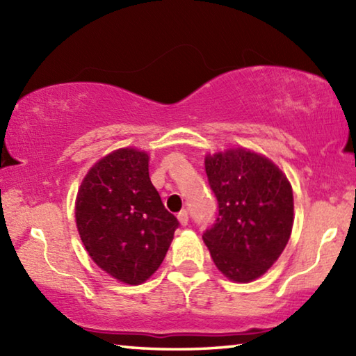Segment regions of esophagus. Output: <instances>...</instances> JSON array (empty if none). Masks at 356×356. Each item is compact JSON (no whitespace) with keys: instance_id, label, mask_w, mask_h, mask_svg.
<instances>
[{"instance_id":"34e87169","label":"esophagus","mask_w":356,"mask_h":356,"mask_svg":"<svg viewBox=\"0 0 356 356\" xmlns=\"http://www.w3.org/2000/svg\"><path fill=\"white\" fill-rule=\"evenodd\" d=\"M177 218H179L180 225H182V226L188 225V218H190V216H188V210H182V212H179Z\"/></svg>"}]
</instances>
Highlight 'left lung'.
<instances>
[{
    "mask_svg": "<svg viewBox=\"0 0 356 356\" xmlns=\"http://www.w3.org/2000/svg\"><path fill=\"white\" fill-rule=\"evenodd\" d=\"M206 172L218 215L202 238L222 275L250 282L272 267L289 242L292 186L278 166L245 149L207 155Z\"/></svg>",
    "mask_w": 356,
    "mask_h": 356,
    "instance_id": "left-lung-1",
    "label": "left lung"
}]
</instances>
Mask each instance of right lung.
<instances>
[{
	"instance_id": "right-lung-1",
	"label": "right lung",
	"mask_w": 356,
	"mask_h": 356,
	"mask_svg": "<svg viewBox=\"0 0 356 356\" xmlns=\"http://www.w3.org/2000/svg\"><path fill=\"white\" fill-rule=\"evenodd\" d=\"M76 227L108 275L141 284L163 262L179 227L149 177V156L119 149L95 163L78 190Z\"/></svg>"
}]
</instances>
